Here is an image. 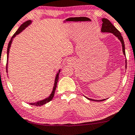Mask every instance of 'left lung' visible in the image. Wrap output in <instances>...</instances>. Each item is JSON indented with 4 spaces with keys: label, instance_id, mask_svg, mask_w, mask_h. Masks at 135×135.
<instances>
[{
    "label": "left lung",
    "instance_id": "obj_1",
    "mask_svg": "<svg viewBox=\"0 0 135 135\" xmlns=\"http://www.w3.org/2000/svg\"><path fill=\"white\" fill-rule=\"evenodd\" d=\"M102 21H103V24H102L101 31L105 32H111V33L114 34V35L116 36V37H118V38L119 39V40L121 42V44H122V47H123V53H124V55L126 56V53H125V47H124V40H123V38L122 36H121V32H120L119 31L117 30L116 27L113 26V24H112L108 19L103 18L102 19ZM87 99L89 100H94V101H103V100H105V99H103V100H97L91 99H89V98H87Z\"/></svg>",
    "mask_w": 135,
    "mask_h": 135
}]
</instances>
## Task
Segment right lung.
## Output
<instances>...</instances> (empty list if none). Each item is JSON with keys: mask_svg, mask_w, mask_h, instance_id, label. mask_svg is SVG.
I'll list each match as a JSON object with an SVG mask.
<instances>
[{"mask_svg": "<svg viewBox=\"0 0 135 135\" xmlns=\"http://www.w3.org/2000/svg\"><path fill=\"white\" fill-rule=\"evenodd\" d=\"M31 21L30 20V21H26V22H24L23 24H21V26L19 27L18 30H17V31H16L15 33L14 34V35L12 36V37L11 38L10 41H9V45H8V46H7V60H8V55H9V49H10V47H11V43H12V39L14 38V37L16 36V35H18V34L20 33V32L22 31V30H24V29L27 26H29L30 24H31ZM7 65V63L6 64V66ZM7 66H6V72H7ZM60 72V70H59V72L56 75V78H55V84H54V87H53V91H52L51 94H50V95L49 97H48V98L45 99H44L43 100H40V101H38L36 102V103H30V104L31 105H36V106H40V105H42L43 104H46L47 103H48V102H50V100H51L52 99H53V96H54V94H55V90H56V85H57V82L58 81V79H59V73Z\"/></svg>", "mask_w": 135, "mask_h": 135, "instance_id": "obj_1", "label": "right lung"}]
</instances>
